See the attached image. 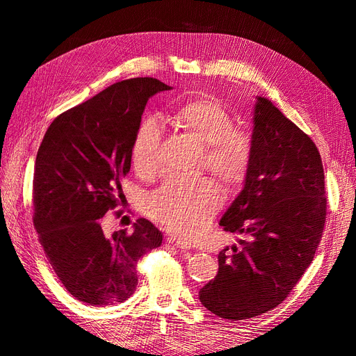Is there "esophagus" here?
Instances as JSON below:
<instances>
[{"mask_svg":"<svg viewBox=\"0 0 356 356\" xmlns=\"http://www.w3.org/2000/svg\"><path fill=\"white\" fill-rule=\"evenodd\" d=\"M168 243L172 245L174 248H177V250H181V251L190 250V246H188L187 243H182L181 241H178V239H175V238H168Z\"/></svg>","mask_w":356,"mask_h":356,"instance_id":"1","label":"esophagus"}]
</instances>
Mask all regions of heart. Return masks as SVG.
Instances as JSON below:
<instances>
[{"mask_svg":"<svg viewBox=\"0 0 356 356\" xmlns=\"http://www.w3.org/2000/svg\"><path fill=\"white\" fill-rule=\"evenodd\" d=\"M175 120L207 144V166L225 186L245 181L251 168L254 144L246 131L234 127L232 114L218 101L204 98L184 104ZM163 126L156 115L139 123L132 144V161L143 175H152L160 163ZM222 195L209 178L170 177L147 199V213L179 239L191 242L207 229L221 207Z\"/></svg>","mask_w":356,"mask_h":356,"instance_id":"obj_1","label":"heart"}]
</instances>
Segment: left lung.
Here are the masks:
<instances>
[{"label": "left lung", "instance_id": "8db88e82", "mask_svg": "<svg viewBox=\"0 0 356 356\" xmlns=\"http://www.w3.org/2000/svg\"><path fill=\"white\" fill-rule=\"evenodd\" d=\"M252 161L220 225L243 234L218 254V273L199 291L213 315L243 321L275 309L314 260L324 230V168L315 143L263 96L254 105Z\"/></svg>", "mask_w": 356, "mask_h": 356}]
</instances>
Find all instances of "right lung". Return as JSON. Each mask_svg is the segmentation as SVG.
I'll list each match as a JSON object with an SVG mask.
<instances>
[{
	"label": "right lung",
	"instance_id": "1",
	"mask_svg": "<svg viewBox=\"0 0 356 356\" xmlns=\"http://www.w3.org/2000/svg\"><path fill=\"white\" fill-rule=\"evenodd\" d=\"M172 88L152 77L118 81L58 115L35 159L34 227L59 281L90 306L123 303L138 285L136 263L161 245L145 218L105 236L104 215L124 195L132 144L147 101Z\"/></svg>",
	"mask_w": 356,
	"mask_h": 356
}]
</instances>
